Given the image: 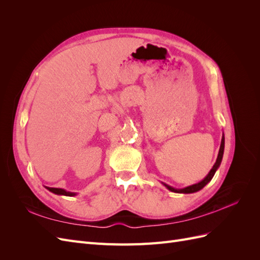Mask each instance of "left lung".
Masks as SVG:
<instances>
[{
  "mask_svg": "<svg viewBox=\"0 0 260 260\" xmlns=\"http://www.w3.org/2000/svg\"><path fill=\"white\" fill-rule=\"evenodd\" d=\"M223 151H224V136L222 135V139H221V144H220V148H219V153H218V157H217V160L215 162L214 166H212V168L210 169V171L208 172V175L204 178L202 181H200L199 183H195L193 185H190V186H186V187H183V188H175L172 187L166 183L161 182L165 186H166L169 191L171 192H175V193H184V194H188V193H195L198 192L200 190H202V188L205 186L208 182H210V180L212 179V177L215 176L217 169L219 168L220 164H221V160H222V157H223Z\"/></svg>",
  "mask_w": 260,
  "mask_h": 260,
  "instance_id": "1",
  "label": "left lung"
}]
</instances>
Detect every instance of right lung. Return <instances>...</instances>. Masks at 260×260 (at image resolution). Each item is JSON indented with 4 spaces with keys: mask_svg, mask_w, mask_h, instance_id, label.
Masks as SVG:
<instances>
[{
    "mask_svg": "<svg viewBox=\"0 0 260 260\" xmlns=\"http://www.w3.org/2000/svg\"><path fill=\"white\" fill-rule=\"evenodd\" d=\"M48 190L54 194H57V195H65V196H75L77 195V193L75 192H68L64 188H57V187H49V186H45Z\"/></svg>",
    "mask_w": 260,
    "mask_h": 260,
    "instance_id": "add662e5",
    "label": "right lung"
}]
</instances>
